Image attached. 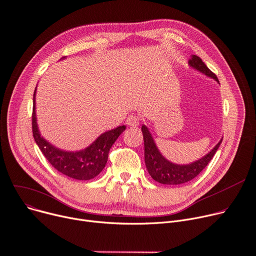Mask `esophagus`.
Returning a JSON list of instances; mask_svg holds the SVG:
<instances>
[{
    "label": "esophagus",
    "instance_id": "esophagus-1",
    "mask_svg": "<svg viewBox=\"0 0 256 256\" xmlns=\"http://www.w3.org/2000/svg\"><path fill=\"white\" fill-rule=\"evenodd\" d=\"M139 124H140V119L138 116H136V115H130L126 119V124L128 126H132V128L138 126Z\"/></svg>",
    "mask_w": 256,
    "mask_h": 256
}]
</instances>
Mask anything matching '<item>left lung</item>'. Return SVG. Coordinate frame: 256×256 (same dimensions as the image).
Returning a JSON list of instances; mask_svg holds the SVG:
<instances>
[{"label":"left lung","instance_id":"8db88e82","mask_svg":"<svg viewBox=\"0 0 256 256\" xmlns=\"http://www.w3.org/2000/svg\"><path fill=\"white\" fill-rule=\"evenodd\" d=\"M188 64L192 69L219 82L216 75L208 69L205 62L198 56H192V58L188 60ZM142 132L144 139V156L147 171L152 179L166 185H179L194 179L210 162L217 149L219 148L221 142H222V139H221L206 156H204L202 158L192 164H177L168 160L162 154L154 140H153V137L151 136L148 128L144 124L142 126Z\"/></svg>","mask_w":256,"mask_h":256}]
</instances>
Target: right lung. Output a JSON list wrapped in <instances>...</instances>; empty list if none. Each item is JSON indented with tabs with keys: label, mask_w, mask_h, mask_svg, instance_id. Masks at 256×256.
<instances>
[{
	"label": "right lung",
	"mask_w": 256,
	"mask_h": 256,
	"mask_svg": "<svg viewBox=\"0 0 256 256\" xmlns=\"http://www.w3.org/2000/svg\"><path fill=\"white\" fill-rule=\"evenodd\" d=\"M64 58H62V60ZM36 90L32 98V136L46 160L58 172L70 178L90 180L96 177L105 168L110 148L120 134L126 130V126L105 132L90 146L80 151L62 150L50 144L40 134L36 117Z\"/></svg>",
	"instance_id": "obj_1"
}]
</instances>
